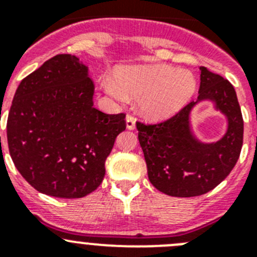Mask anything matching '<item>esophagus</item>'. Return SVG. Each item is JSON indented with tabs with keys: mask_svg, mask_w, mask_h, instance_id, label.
I'll return each mask as SVG.
<instances>
[{
	"mask_svg": "<svg viewBox=\"0 0 257 257\" xmlns=\"http://www.w3.org/2000/svg\"><path fill=\"white\" fill-rule=\"evenodd\" d=\"M126 127L128 130H134L135 128V119H134L133 115H126Z\"/></svg>",
	"mask_w": 257,
	"mask_h": 257,
	"instance_id": "esophagus-1",
	"label": "esophagus"
}]
</instances>
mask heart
<instances>
[{"label": "heart", "mask_w": 257, "mask_h": 257, "mask_svg": "<svg viewBox=\"0 0 257 257\" xmlns=\"http://www.w3.org/2000/svg\"><path fill=\"white\" fill-rule=\"evenodd\" d=\"M117 85L104 79L103 87L118 101L139 99L140 114L151 121L172 117L189 103L197 88L196 76L188 69L169 64H138L119 68Z\"/></svg>", "instance_id": "b5f03b06"}]
</instances>
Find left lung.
I'll return each mask as SVG.
<instances>
[{
  "instance_id": "1",
  "label": "left lung",
  "mask_w": 257,
  "mask_h": 257,
  "mask_svg": "<svg viewBox=\"0 0 257 257\" xmlns=\"http://www.w3.org/2000/svg\"><path fill=\"white\" fill-rule=\"evenodd\" d=\"M199 70L196 101L161 123L136 122L149 181L171 197H197L212 190L230 174L243 143V118L234 87L207 68ZM203 101H211L227 118V131L217 142H202L192 131L190 115Z\"/></svg>"
}]
</instances>
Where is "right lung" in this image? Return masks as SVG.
Wrapping results in <instances>:
<instances>
[{
    "mask_svg": "<svg viewBox=\"0 0 257 257\" xmlns=\"http://www.w3.org/2000/svg\"><path fill=\"white\" fill-rule=\"evenodd\" d=\"M94 90L88 68L69 54L49 59L18 86L8 117L9 151L40 193L82 198L103 181L106 157L126 123L123 113L95 108Z\"/></svg>",
    "mask_w": 257,
    "mask_h": 257,
    "instance_id": "add662e5",
    "label": "right lung"
}]
</instances>
